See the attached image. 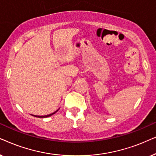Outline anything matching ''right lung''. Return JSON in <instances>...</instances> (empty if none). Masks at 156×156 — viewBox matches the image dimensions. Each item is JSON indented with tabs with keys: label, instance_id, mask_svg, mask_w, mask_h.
Wrapping results in <instances>:
<instances>
[{
	"label": "right lung",
	"instance_id": "obj_1",
	"mask_svg": "<svg viewBox=\"0 0 156 156\" xmlns=\"http://www.w3.org/2000/svg\"><path fill=\"white\" fill-rule=\"evenodd\" d=\"M59 110V108L57 110V111H55V112H54V113H51V114H48V115H32L33 116H34V117H37V118H48V117H50V116H51L52 115H53V114H55V113H56V112L58 111Z\"/></svg>",
	"mask_w": 156,
	"mask_h": 156
}]
</instances>
